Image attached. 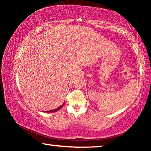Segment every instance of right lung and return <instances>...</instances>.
Masks as SVG:
<instances>
[{"label":"right lung","mask_w":151,"mask_h":151,"mask_svg":"<svg viewBox=\"0 0 151 151\" xmlns=\"http://www.w3.org/2000/svg\"><path fill=\"white\" fill-rule=\"evenodd\" d=\"M64 104H65V103H63V104H62V105L60 106L59 107H58L57 109H55L51 110V111H45V112H56V111H58V110H60L61 108H62V107L64 106Z\"/></svg>","instance_id":"1"}]
</instances>
